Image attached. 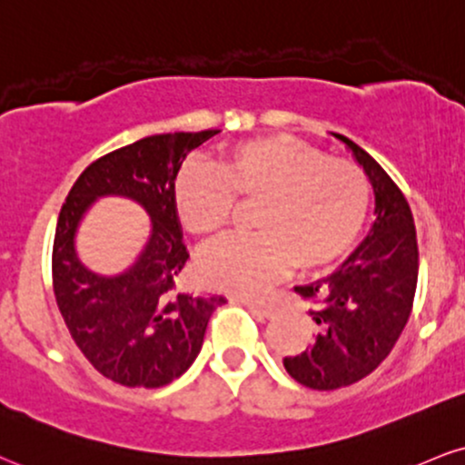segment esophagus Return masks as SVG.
Masks as SVG:
<instances>
[{"label": "esophagus", "instance_id": "1", "mask_svg": "<svg viewBox=\"0 0 465 465\" xmlns=\"http://www.w3.org/2000/svg\"><path fill=\"white\" fill-rule=\"evenodd\" d=\"M244 305H247L249 310L253 312V314H260V316H264V318L272 316V312H275V307H272V305H268V303H257V301H244Z\"/></svg>", "mask_w": 465, "mask_h": 465}]
</instances>
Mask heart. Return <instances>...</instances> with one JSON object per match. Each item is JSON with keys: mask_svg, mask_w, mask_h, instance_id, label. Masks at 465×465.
Masks as SVG:
<instances>
[{"mask_svg": "<svg viewBox=\"0 0 465 465\" xmlns=\"http://www.w3.org/2000/svg\"><path fill=\"white\" fill-rule=\"evenodd\" d=\"M238 205L257 208V233L205 251L199 275L214 290L255 296L290 264L318 271L349 253L371 212V182L353 160L292 136H264L229 144L214 171L188 166L173 186L179 223L201 240L221 238Z\"/></svg>", "mask_w": 465, "mask_h": 465, "instance_id": "heart-1", "label": "heart"}]
</instances>
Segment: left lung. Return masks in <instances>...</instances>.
I'll use <instances>...</instances> for the list:
<instances>
[{"instance_id": "obj_1", "label": "left lung", "mask_w": 465, "mask_h": 465, "mask_svg": "<svg viewBox=\"0 0 465 465\" xmlns=\"http://www.w3.org/2000/svg\"><path fill=\"white\" fill-rule=\"evenodd\" d=\"M349 144L374 190V225L333 275L296 286L310 303L316 333L299 355L283 357L294 381L312 390H338L361 381L392 353L410 321L418 283V238L402 190L379 162Z\"/></svg>"}]
</instances>
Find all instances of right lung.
Masks as SVG:
<instances>
[{
	"label": "right lung",
	"mask_w": 465,
	"mask_h": 465,
	"mask_svg": "<svg viewBox=\"0 0 465 465\" xmlns=\"http://www.w3.org/2000/svg\"><path fill=\"white\" fill-rule=\"evenodd\" d=\"M218 130L155 134L88 164L66 194L55 225L52 283L73 342L91 366L127 388H160L188 371L212 312L225 296L177 290L190 260L173 208L182 162ZM123 193L150 212L148 249L119 278L86 272L72 249L76 223L93 198Z\"/></svg>",
	"instance_id": "add662e5"
}]
</instances>
